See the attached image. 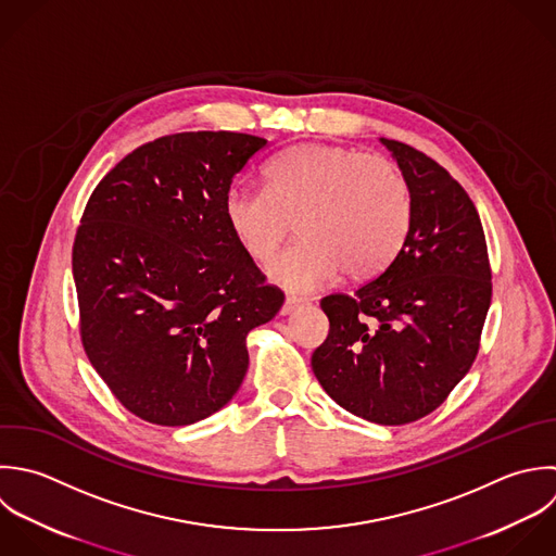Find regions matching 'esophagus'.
I'll return each instance as SVG.
<instances>
[{"instance_id":"obj_1","label":"esophagus","mask_w":556,"mask_h":556,"mask_svg":"<svg viewBox=\"0 0 556 556\" xmlns=\"http://www.w3.org/2000/svg\"><path fill=\"white\" fill-rule=\"evenodd\" d=\"M301 305H305V299H299V296H288L283 301V307H281V316H288L292 312H296Z\"/></svg>"}]
</instances>
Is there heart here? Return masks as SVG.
<instances>
[{"mask_svg": "<svg viewBox=\"0 0 556 556\" xmlns=\"http://www.w3.org/2000/svg\"><path fill=\"white\" fill-rule=\"evenodd\" d=\"M412 216V188L392 160L323 142L281 151L264 168V190L233 188L225 199L227 225L257 264L277 255L294 223L301 240L270 266L294 292L325 288L344 268L355 279L381 273Z\"/></svg>", "mask_w": 556, "mask_h": 556, "instance_id": "heart-1", "label": "heart"}]
</instances>
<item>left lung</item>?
<instances>
[{"label":"left lung","instance_id":"left-lung-1","mask_svg":"<svg viewBox=\"0 0 556 556\" xmlns=\"http://www.w3.org/2000/svg\"><path fill=\"white\" fill-rule=\"evenodd\" d=\"M414 201L407 240L355 294L320 301L329 336L312 355L323 390L377 425L435 412L466 377L492 303V268L479 212L462 184L422 151L381 138Z\"/></svg>","mask_w":556,"mask_h":556}]
</instances>
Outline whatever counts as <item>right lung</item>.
<instances>
[{
  "label": "right lung",
  "instance_id": "right-lung-1",
  "mask_svg": "<svg viewBox=\"0 0 556 556\" xmlns=\"http://www.w3.org/2000/svg\"><path fill=\"white\" fill-rule=\"evenodd\" d=\"M264 147L238 131L155 138L84 207L73 242L81 346L140 420L186 427L225 407L249 368V331L283 305L225 218L233 177Z\"/></svg>",
  "mask_w": 556,
  "mask_h": 556
}]
</instances>
